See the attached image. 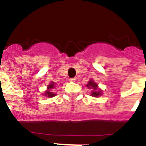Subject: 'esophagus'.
<instances>
[{"label": "esophagus", "instance_id": "obj_1", "mask_svg": "<svg viewBox=\"0 0 146 146\" xmlns=\"http://www.w3.org/2000/svg\"><path fill=\"white\" fill-rule=\"evenodd\" d=\"M76 80V77H73V78H71V79H70V82H75Z\"/></svg>", "mask_w": 146, "mask_h": 146}]
</instances>
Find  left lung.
<instances>
[{"instance_id":"8db88e82","label":"left lung","mask_w":146,"mask_h":146,"mask_svg":"<svg viewBox=\"0 0 146 146\" xmlns=\"http://www.w3.org/2000/svg\"><path fill=\"white\" fill-rule=\"evenodd\" d=\"M87 87H89V88H92L93 90L92 92L91 96H94V97H98V96H99L100 95H102V92L99 89H98V85L96 83L92 81V80H90L89 82V84L86 86Z\"/></svg>"}]
</instances>
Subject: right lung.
I'll return each mask as SVG.
<instances>
[{
    "label": "right lung",
    "instance_id": "add662e5",
    "mask_svg": "<svg viewBox=\"0 0 146 146\" xmlns=\"http://www.w3.org/2000/svg\"><path fill=\"white\" fill-rule=\"evenodd\" d=\"M54 82H51L50 85H49L48 86V91L45 92V96H48V98L50 97H54V96H56V94H54L52 92H50V89H54Z\"/></svg>",
    "mask_w": 146,
    "mask_h": 146
}]
</instances>
